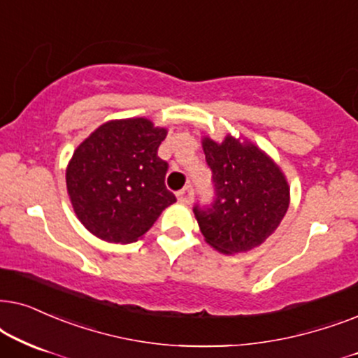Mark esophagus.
Masks as SVG:
<instances>
[{
    "label": "esophagus",
    "instance_id": "esophagus-1",
    "mask_svg": "<svg viewBox=\"0 0 358 358\" xmlns=\"http://www.w3.org/2000/svg\"><path fill=\"white\" fill-rule=\"evenodd\" d=\"M176 199H178V201L183 203V204H192L193 199H194L193 188L192 187H185L182 192L176 193Z\"/></svg>",
    "mask_w": 358,
    "mask_h": 358
}]
</instances>
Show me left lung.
<instances>
[{
    "instance_id": "1",
    "label": "left lung",
    "mask_w": 358,
    "mask_h": 358,
    "mask_svg": "<svg viewBox=\"0 0 358 358\" xmlns=\"http://www.w3.org/2000/svg\"><path fill=\"white\" fill-rule=\"evenodd\" d=\"M216 199L194 208L206 244L221 254H241L264 244L289 206V185L280 165L254 142L227 134L222 142L203 136Z\"/></svg>"
}]
</instances>
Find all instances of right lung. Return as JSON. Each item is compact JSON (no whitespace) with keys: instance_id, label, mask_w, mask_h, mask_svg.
I'll return each mask as SVG.
<instances>
[{"instance_id":"obj_1","label":"right lung","mask_w":358,"mask_h":358,"mask_svg":"<svg viewBox=\"0 0 358 358\" xmlns=\"http://www.w3.org/2000/svg\"><path fill=\"white\" fill-rule=\"evenodd\" d=\"M166 132L147 117L111 119L75 149L66 193L78 221L98 239L139 241L176 201L165 188L169 164L157 155Z\"/></svg>"}]
</instances>
